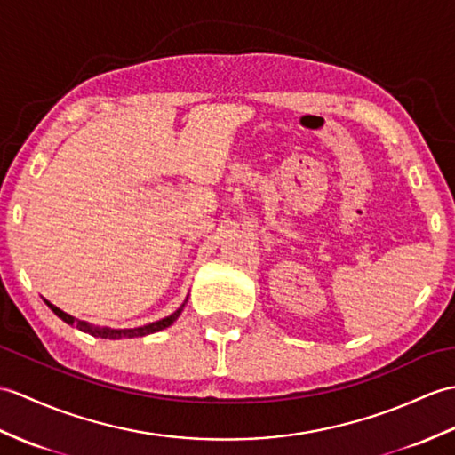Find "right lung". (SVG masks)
<instances>
[{
	"instance_id": "right-lung-1",
	"label": "right lung",
	"mask_w": 455,
	"mask_h": 455,
	"mask_svg": "<svg viewBox=\"0 0 455 455\" xmlns=\"http://www.w3.org/2000/svg\"><path fill=\"white\" fill-rule=\"evenodd\" d=\"M44 302L48 304V308H50L52 312H54V314L58 315V318H61L63 322H66V323L77 325V330H81V331H84V333H91V335H94V337H102V339H122V337H143V335H149V333H155V331L166 330L168 325H172V323L178 320V315L182 314L184 306H186V302H184L174 314L166 315V318L158 320V322H153V323L141 325V327H133V330H110V327H94V325H91V323H87V322H81V320H77V318H73V315L66 314L63 310H60L58 306H54L52 302H48V300H44Z\"/></svg>"
}]
</instances>
